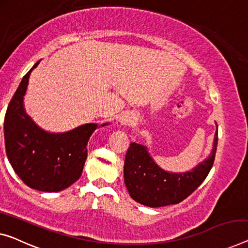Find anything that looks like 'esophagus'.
Returning <instances> with one entry per match:
<instances>
[{
    "mask_svg": "<svg viewBox=\"0 0 248 248\" xmlns=\"http://www.w3.org/2000/svg\"><path fill=\"white\" fill-rule=\"evenodd\" d=\"M119 123L121 124H132L135 123V117L129 113H123L119 117Z\"/></svg>",
    "mask_w": 248,
    "mask_h": 248,
    "instance_id": "obj_1",
    "label": "esophagus"
}]
</instances>
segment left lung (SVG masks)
<instances>
[{
	"label": "left lung",
	"instance_id": "left-lung-1",
	"mask_svg": "<svg viewBox=\"0 0 248 248\" xmlns=\"http://www.w3.org/2000/svg\"><path fill=\"white\" fill-rule=\"evenodd\" d=\"M218 142V132L214 138L209 157L186 172H168L161 169L139 143L131 142L125 154L124 184L134 201L148 207H162L183 202L204 182L213 167Z\"/></svg>",
	"mask_w": 248,
	"mask_h": 248
}]
</instances>
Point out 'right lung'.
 <instances>
[{
	"label": "right lung",
	"mask_w": 248,
	"mask_h": 248,
	"mask_svg": "<svg viewBox=\"0 0 248 248\" xmlns=\"http://www.w3.org/2000/svg\"><path fill=\"white\" fill-rule=\"evenodd\" d=\"M23 77L4 118L6 156L22 182L40 191L63 190L80 178L87 145L98 124H86L63 134L42 130L24 110L23 98L32 70ZM108 124H103L106 125Z\"/></svg>",
	"instance_id": "add662e5"
}]
</instances>
